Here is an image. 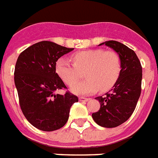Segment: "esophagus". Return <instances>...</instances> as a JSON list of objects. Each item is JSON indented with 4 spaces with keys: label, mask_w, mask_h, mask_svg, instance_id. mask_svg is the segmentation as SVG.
Here are the masks:
<instances>
[{
    "label": "esophagus",
    "mask_w": 158,
    "mask_h": 158,
    "mask_svg": "<svg viewBox=\"0 0 158 158\" xmlns=\"http://www.w3.org/2000/svg\"><path fill=\"white\" fill-rule=\"evenodd\" d=\"M80 101H82V102H87L89 100V98H85V97H79V99Z\"/></svg>",
    "instance_id": "esophagus-1"
}]
</instances>
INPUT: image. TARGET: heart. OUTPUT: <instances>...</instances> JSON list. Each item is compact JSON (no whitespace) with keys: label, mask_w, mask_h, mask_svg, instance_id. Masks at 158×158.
<instances>
[{"label":"heart","mask_w":158,"mask_h":158,"mask_svg":"<svg viewBox=\"0 0 158 158\" xmlns=\"http://www.w3.org/2000/svg\"><path fill=\"white\" fill-rule=\"evenodd\" d=\"M72 60L73 63H70L66 58H58L56 72L67 85H71L82 77V72L85 71L87 79L71 86V91L76 94H90L99 89L101 91L108 90L121 75V58L113 50H85L73 53Z\"/></svg>","instance_id":"b5f03b06"}]
</instances>
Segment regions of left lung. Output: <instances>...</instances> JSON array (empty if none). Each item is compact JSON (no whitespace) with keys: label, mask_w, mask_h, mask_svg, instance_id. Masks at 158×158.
Listing matches in <instances>:
<instances>
[{"label":"left lung","mask_w":158,"mask_h":158,"mask_svg":"<svg viewBox=\"0 0 158 158\" xmlns=\"http://www.w3.org/2000/svg\"><path fill=\"white\" fill-rule=\"evenodd\" d=\"M103 43L119 54L121 72L111 90L95 98L100 108L92 117L101 127L113 128L126 122L135 110L141 92L142 68L135 52L126 45L113 40Z\"/></svg>","instance_id":"1"}]
</instances>
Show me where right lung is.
<instances>
[{
	"mask_svg": "<svg viewBox=\"0 0 158 158\" xmlns=\"http://www.w3.org/2000/svg\"><path fill=\"white\" fill-rule=\"evenodd\" d=\"M72 50L43 41L27 48L17 58L14 80L20 107L26 119L41 131H52L64 127L71 106L79 101L68 90L64 94H54L67 89L56 73V62Z\"/></svg>",
	"mask_w": 158,
	"mask_h": 158,
	"instance_id": "1",
	"label": "right lung"
}]
</instances>
